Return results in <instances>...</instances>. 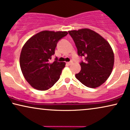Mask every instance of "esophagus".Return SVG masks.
Wrapping results in <instances>:
<instances>
[{"mask_svg":"<svg viewBox=\"0 0 130 130\" xmlns=\"http://www.w3.org/2000/svg\"><path fill=\"white\" fill-rule=\"evenodd\" d=\"M72 63H73V62H72V61H70V62H67L66 64H67V65H70V64H72Z\"/></svg>","mask_w":130,"mask_h":130,"instance_id":"1","label":"esophagus"}]
</instances>
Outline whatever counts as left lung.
<instances>
[{"mask_svg":"<svg viewBox=\"0 0 130 130\" xmlns=\"http://www.w3.org/2000/svg\"><path fill=\"white\" fill-rule=\"evenodd\" d=\"M85 61L80 63L81 70L75 76L89 88H97L108 79L114 64V54L107 40L93 30L82 28L69 31Z\"/></svg>","mask_w":130,"mask_h":130,"instance_id":"8db88e82","label":"left lung"}]
</instances>
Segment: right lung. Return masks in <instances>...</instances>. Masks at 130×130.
Here are the masks:
<instances>
[{"mask_svg":"<svg viewBox=\"0 0 130 130\" xmlns=\"http://www.w3.org/2000/svg\"><path fill=\"white\" fill-rule=\"evenodd\" d=\"M67 31H42L30 38L22 48L20 64L22 73L30 85L38 90L51 88L60 79L66 63L55 58L50 63L58 42Z\"/></svg>","mask_w":130,"mask_h":130,"instance_id":"obj_1","label":"right lung"}]
</instances>
